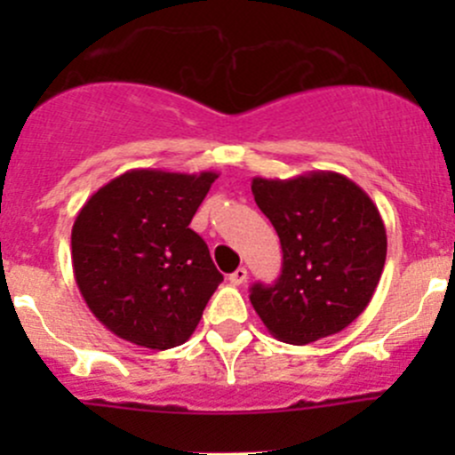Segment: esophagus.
<instances>
[{
	"label": "esophagus",
	"instance_id": "34e87169",
	"mask_svg": "<svg viewBox=\"0 0 455 455\" xmlns=\"http://www.w3.org/2000/svg\"><path fill=\"white\" fill-rule=\"evenodd\" d=\"M246 279H249V270H246V268H237L235 273L228 275V282H231L233 286H242Z\"/></svg>",
	"mask_w": 455,
	"mask_h": 455
}]
</instances>
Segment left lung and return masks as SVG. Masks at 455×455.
I'll list each match as a JSON object with an SVG mask.
<instances>
[{
    "label": "left lung",
    "instance_id": "obj_1",
    "mask_svg": "<svg viewBox=\"0 0 455 455\" xmlns=\"http://www.w3.org/2000/svg\"><path fill=\"white\" fill-rule=\"evenodd\" d=\"M251 189L283 251L277 282L251 288L255 313L292 346L341 332L368 308L383 273L387 235L376 204L334 172L253 178Z\"/></svg>",
    "mask_w": 455,
    "mask_h": 455
}]
</instances>
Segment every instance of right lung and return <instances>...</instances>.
Wrapping results in <instances>:
<instances>
[{"instance_id": "right-lung-1", "label": "right lung", "mask_w": 455, "mask_h": 455, "mask_svg": "<svg viewBox=\"0 0 455 455\" xmlns=\"http://www.w3.org/2000/svg\"><path fill=\"white\" fill-rule=\"evenodd\" d=\"M213 172L132 169L100 187L72 227V268L92 315L151 350L182 346L222 282L189 224Z\"/></svg>"}]
</instances>
